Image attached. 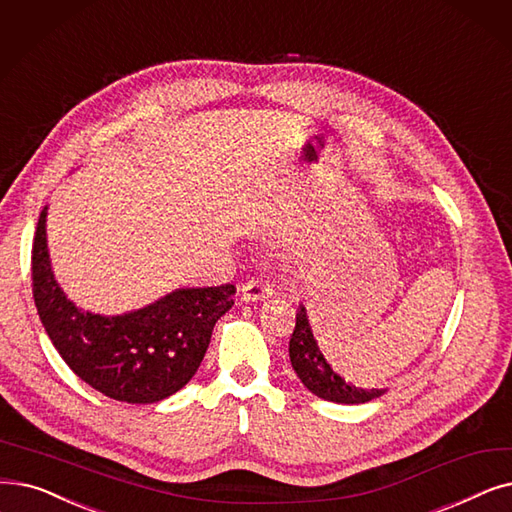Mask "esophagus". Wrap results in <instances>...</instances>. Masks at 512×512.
Returning a JSON list of instances; mask_svg holds the SVG:
<instances>
[{
	"instance_id": "34e87169",
	"label": "esophagus",
	"mask_w": 512,
	"mask_h": 512,
	"mask_svg": "<svg viewBox=\"0 0 512 512\" xmlns=\"http://www.w3.org/2000/svg\"><path fill=\"white\" fill-rule=\"evenodd\" d=\"M274 295V286L263 278H251L240 286V299L242 301H263Z\"/></svg>"
}]
</instances>
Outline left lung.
<instances>
[{"mask_svg": "<svg viewBox=\"0 0 512 512\" xmlns=\"http://www.w3.org/2000/svg\"><path fill=\"white\" fill-rule=\"evenodd\" d=\"M288 355H291V364L301 379V383L322 399L337 404H366L372 399L381 397L385 389H362L345 383L341 376L330 368V364L324 360L322 351L318 349V343L311 332L307 311L303 305L297 309L295 318V330L291 343H288Z\"/></svg>", "mask_w": 512, "mask_h": 512, "instance_id": "obj_1", "label": "left lung"}]
</instances>
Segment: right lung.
I'll use <instances>...</instances> for the list:
<instances>
[{"label": "right lung", "instance_id": "add662e5", "mask_svg": "<svg viewBox=\"0 0 512 512\" xmlns=\"http://www.w3.org/2000/svg\"><path fill=\"white\" fill-rule=\"evenodd\" d=\"M46 215L33 238L31 278L39 320L69 368L96 391L127 404H154L180 391L201 366L215 322L234 305V284L180 288L123 316L81 311L54 280Z\"/></svg>", "mask_w": 512, "mask_h": 512}]
</instances>
